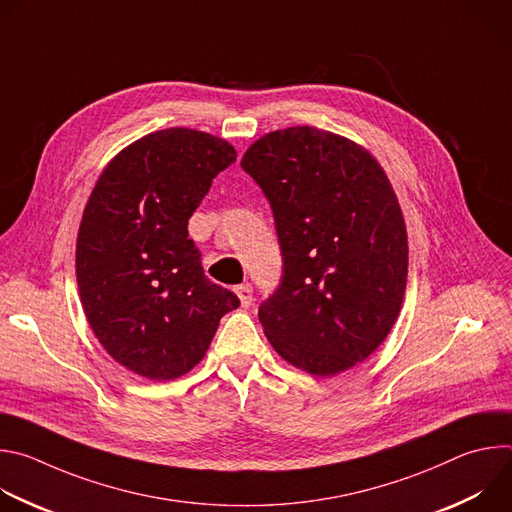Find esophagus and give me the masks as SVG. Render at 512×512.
<instances>
[{"label": "esophagus", "mask_w": 512, "mask_h": 512, "mask_svg": "<svg viewBox=\"0 0 512 512\" xmlns=\"http://www.w3.org/2000/svg\"><path fill=\"white\" fill-rule=\"evenodd\" d=\"M235 294L239 296V302L243 308H249L253 302V287L249 283H241L235 287Z\"/></svg>", "instance_id": "1"}]
</instances>
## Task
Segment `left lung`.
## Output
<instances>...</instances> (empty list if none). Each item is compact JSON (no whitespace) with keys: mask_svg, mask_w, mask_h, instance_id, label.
I'll return each instance as SVG.
<instances>
[{"mask_svg":"<svg viewBox=\"0 0 512 512\" xmlns=\"http://www.w3.org/2000/svg\"><path fill=\"white\" fill-rule=\"evenodd\" d=\"M241 166L267 196L283 277L259 322L291 367L334 377L389 336L407 285V229L397 194L362 145L296 125L265 133Z\"/></svg>","mask_w":512,"mask_h":512,"instance_id":"obj_1","label":"left lung"}]
</instances>
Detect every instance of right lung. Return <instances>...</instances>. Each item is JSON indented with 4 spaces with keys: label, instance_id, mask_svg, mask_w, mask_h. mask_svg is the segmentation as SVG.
<instances>
[{
    "label": "right lung",
    "instance_id": "obj_1",
    "mask_svg": "<svg viewBox=\"0 0 512 512\" xmlns=\"http://www.w3.org/2000/svg\"><path fill=\"white\" fill-rule=\"evenodd\" d=\"M235 160L227 139L160 129L123 148L89 196L75 259L81 304L107 354L143 379L190 373L239 308L188 239V218Z\"/></svg>",
    "mask_w": 512,
    "mask_h": 512
}]
</instances>
